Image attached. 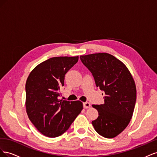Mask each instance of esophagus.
Segmentation results:
<instances>
[{"label": "esophagus", "mask_w": 157, "mask_h": 157, "mask_svg": "<svg viewBox=\"0 0 157 157\" xmlns=\"http://www.w3.org/2000/svg\"><path fill=\"white\" fill-rule=\"evenodd\" d=\"M90 106H91V105H90V103L88 102H85L83 103V107L84 109L89 108V107H90Z\"/></svg>", "instance_id": "obj_1"}]
</instances>
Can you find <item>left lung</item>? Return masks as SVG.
<instances>
[{"label":"left lung","instance_id":"obj_1","mask_svg":"<svg viewBox=\"0 0 157 157\" xmlns=\"http://www.w3.org/2000/svg\"><path fill=\"white\" fill-rule=\"evenodd\" d=\"M80 58L92 73L96 86L104 92V103L92 105L99 116L92 124L99 135L113 138L125 129L132 117L136 101L134 80L126 66L109 54L80 56Z\"/></svg>","mask_w":157,"mask_h":157}]
</instances>
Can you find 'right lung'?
<instances>
[{
  "label": "right lung",
  "instance_id": "add662e5",
  "mask_svg": "<svg viewBox=\"0 0 157 157\" xmlns=\"http://www.w3.org/2000/svg\"><path fill=\"white\" fill-rule=\"evenodd\" d=\"M78 56L54 57L32 70L26 84V111L42 134L56 137L63 134L82 110L80 101L59 99L65 75L77 63Z\"/></svg>",
  "mask_w": 157,
  "mask_h": 157
}]
</instances>
